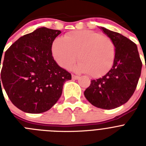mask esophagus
Returning <instances> with one entry per match:
<instances>
[{
    "label": "esophagus",
    "mask_w": 146,
    "mask_h": 146,
    "mask_svg": "<svg viewBox=\"0 0 146 146\" xmlns=\"http://www.w3.org/2000/svg\"><path fill=\"white\" fill-rule=\"evenodd\" d=\"M79 78H80L79 76L74 75V74H72V79H73V80H78Z\"/></svg>",
    "instance_id": "esophagus-1"
}]
</instances>
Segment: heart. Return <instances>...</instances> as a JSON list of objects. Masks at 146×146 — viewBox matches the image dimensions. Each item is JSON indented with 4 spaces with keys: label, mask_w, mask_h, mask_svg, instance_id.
<instances>
[{
    "label": "heart",
    "mask_w": 146,
    "mask_h": 146,
    "mask_svg": "<svg viewBox=\"0 0 146 146\" xmlns=\"http://www.w3.org/2000/svg\"><path fill=\"white\" fill-rule=\"evenodd\" d=\"M51 52L54 60L64 69H69L78 55L80 61L74 67V70L100 77L111 69L115 48L108 36L82 30L69 32L64 38H55L51 45Z\"/></svg>",
    "instance_id": "b5f03b06"
}]
</instances>
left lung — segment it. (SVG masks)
I'll return each mask as SVG.
<instances>
[{
	"instance_id": "1",
	"label": "left lung",
	"mask_w": 146,
	"mask_h": 146,
	"mask_svg": "<svg viewBox=\"0 0 146 146\" xmlns=\"http://www.w3.org/2000/svg\"><path fill=\"white\" fill-rule=\"evenodd\" d=\"M99 28L114 43V62L105 75L91 81L84 95L94 106L111 110L127 102L133 95L141 74L142 62L133 42L117 32Z\"/></svg>"
}]
</instances>
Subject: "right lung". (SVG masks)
Returning <instances> with one entry per match:
<instances>
[{
  "label": "right lung",
  "instance_id": "right-lung-1",
  "mask_svg": "<svg viewBox=\"0 0 146 146\" xmlns=\"http://www.w3.org/2000/svg\"><path fill=\"white\" fill-rule=\"evenodd\" d=\"M61 33L42 27L11 45L2 61L0 85L14 105L28 113L46 112L60 97L70 73L59 66L51 52ZM1 66V64H0Z\"/></svg>",
  "mask_w": 146,
  "mask_h": 146
}]
</instances>
